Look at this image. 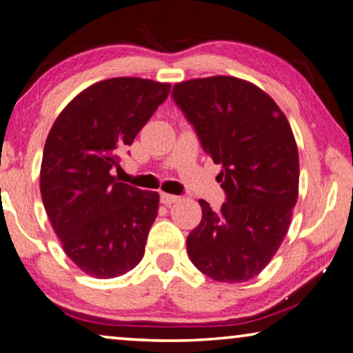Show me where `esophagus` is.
Listing matches in <instances>:
<instances>
[{
    "mask_svg": "<svg viewBox=\"0 0 353 353\" xmlns=\"http://www.w3.org/2000/svg\"><path fill=\"white\" fill-rule=\"evenodd\" d=\"M160 200L163 205H172L179 200L177 195H171V193H160Z\"/></svg>",
    "mask_w": 353,
    "mask_h": 353,
    "instance_id": "obj_1",
    "label": "esophagus"
}]
</instances>
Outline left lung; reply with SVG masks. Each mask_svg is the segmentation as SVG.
Returning <instances> with one entry per match:
<instances>
[{"label": "left lung", "mask_w": 353, "mask_h": 353, "mask_svg": "<svg viewBox=\"0 0 353 353\" xmlns=\"http://www.w3.org/2000/svg\"><path fill=\"white\" fill-rule=\"evenodd\" d=\"M172 101L221 165L225 203L212 211L200 200L201 222L188 233L193 265L216 281L261 274L280 248L299 187V155L286 117L254 84L233 77L190 79Z\"/></svg>", "instance_id": "obj_1"}]
</instances>
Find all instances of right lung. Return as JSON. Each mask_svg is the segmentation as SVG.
<instances>
[{"label":"right lung","mask_w":353,"mask_h":353,"mask_svg":"<svg viewBox=\"0 0 353 353\" xmlns=\"http://www.w3.org/2000/svg\"><path fill=\"white\" fill-rule=\"evenodd\" d=\"M170 89L143 78L105 79L78 94L51 128L41 163L43 205L63 251L84 274L115 278L143 257L160 196L112 174L120 152Z\"/></svg>","instance_id":"1"}]
</instances>
